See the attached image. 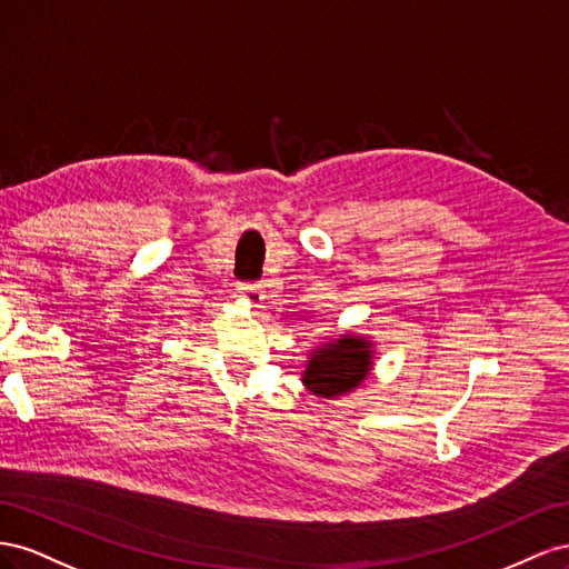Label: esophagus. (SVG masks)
<instances>
[{
	"label": "esophagus",
	"instance_id": "34e87169",
	"mask_svg": "<svg viewBox=\"0 0 569 569\" xmlns=\"http://www.w3.org/2000/svg\"><path fill=\"white\" fill-rule=\"evenodd\" d=\"M238 293L240 298L246 300L252 310H257V307H262V300H264V290L259 283H240L238 286Z\"/></svg>",
	"mask_w": 569,
	"mask_h": 569
}]
</instances>
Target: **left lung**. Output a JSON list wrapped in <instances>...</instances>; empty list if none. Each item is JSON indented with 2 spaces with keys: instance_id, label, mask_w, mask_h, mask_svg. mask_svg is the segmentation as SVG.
<instances>
[{
  "instance_id": "1",
  "label": "left lung",
  "mask_w": 569,
  "mask_h": 569,
  "mask_svg": "<svg viewBox=\"0 0 569 569\" xmlns=\"http://www.w3.org/2000/svg\"><path fill=\"white\" fill-rule=\"evenodd\" d=\"M375 343L365 336L343 333L312 350L302 371V383L317 398L346 396L365 383L375 365Z\"/></svg>"
}]
</instances>
